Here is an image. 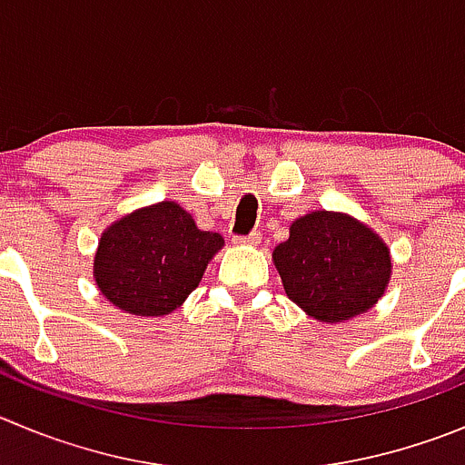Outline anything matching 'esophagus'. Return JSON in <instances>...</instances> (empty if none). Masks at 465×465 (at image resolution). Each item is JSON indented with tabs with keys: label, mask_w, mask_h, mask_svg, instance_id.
Returning <instances> with one entry per match:
<instances>
[{
	"label": "esophagus",
	"mask_w": 465,
	"mask_h": 465,
	"mask_svg": "<svg viewBox=\"0 0 465 465\" xmlns=\"http://www.w3.org/2000/svg\"><path fill=\"white\" fill-rule=\"evenodd\" d=\"M236 242H241V245H259V242H262V233H259V232L247 233V236L236 238Z\"/></svg>",
	"instance_id": "esophagus-1"
}]
</instances>
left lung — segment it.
I'll use <instances>...</instances> for the list:
<instances>
[{
    "label": "left lung",
    "instance_id": "obj_1",
    "mask_svg": "<svg viewBox=\"0 0 465 465\" xmlns=\"http://www.w3.org/2000/svg\"><path fill=\"white\" fill-rule=\"evenodd\" d=\"M289 301L321 323L370 312L392 277V254L379 233L349 213L312 211L293 220L272 250Z\"/></svg>",
    "mask_w": 465,
    "mask_h": 465
}]
</instances>
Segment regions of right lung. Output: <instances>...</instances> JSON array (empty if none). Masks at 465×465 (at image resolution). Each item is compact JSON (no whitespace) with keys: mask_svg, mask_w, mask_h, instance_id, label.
<instances>
[{"mask_svg":"<svg viewBox=\"0 0 465 465\" xmlns=\"http://www.w3.org/2000/svg\"><path fill=\"white\" fill-rule=\"evenodd\" d=\"M223 247L220 233L202 232L176 202L151 203L103 232L94 280L125 314L167 316L197 289Z\"/></svg>","mask_w":465,"mask_h":465,"instance_id":"right-lung-1","label":"right lung"}]
</instances>
